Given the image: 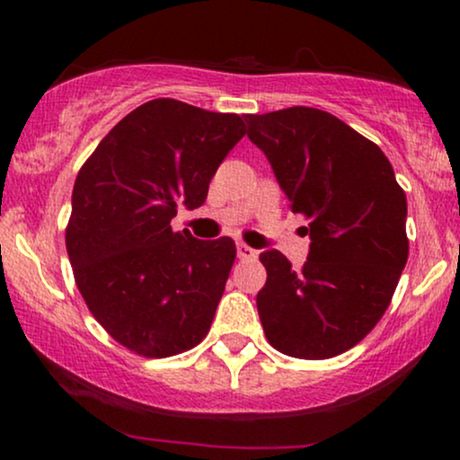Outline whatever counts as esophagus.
<instances>
[{
	"mask_svg": "<svg viewBox=\"0 0 460 460\" xmlns=\"http://www.w3.org/2000/svg\"><path fill=\"white\" fill-rule=\"evenodd\" d=\"M237 257H240V260H244V261H251V260H255V257H257V251H255V248L244 244V242H240V244H237Z\"/></svg>",
	"mask_w": 460,
	"mask_h": 460,
	"instance_id": "1",
	"label": "esophagus"
}]
</instances>
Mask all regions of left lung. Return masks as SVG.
I'll return each instance as SVG.
<instances>
[{"label": "left lung", "instance_id": "1", "mask_svg": "<svg viewBox=\"0 0 460 460\" xmlns=\"http://www.w3.org/2000/svg\"><path fill=\"white\" fill-rule=\"evenodd\" d=\"M244 119L311 237L300 272L274 248L260 255L263 332L288 357H337L392 303L409 257L404 190L385 153L324 110L296 105Z\"/></svg>", "mask_w": 460, "mask_h": 460}]
</instances>
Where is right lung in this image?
<instances>
[{
    "label": "right lung",
    "mask_w": 460,
    "mask_h": 460,
    "mask_svg": "<svg viewBox=\"0 0 460 460\" xmlns=\"http://www.w3.org/2000/svg\"><path fill=\"white\" fill-rule=\"evenodd\" d=\"M244 119L153 99L110 129L79 168L66 252L94 320L136 355L164 358L203 341L235 261L231 237L172 231L197 209Z\"/></svg>",
    "instance_id": "add662e5"
}]
</instances>
